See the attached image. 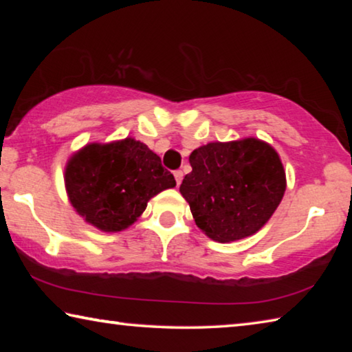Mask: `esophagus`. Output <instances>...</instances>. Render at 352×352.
I'll use <instances>...</instances> for the list:
<instances>
[{
  "mask_svg": "<svg viewBox=\"0 0 352 352\" xmlns=\"http://www.w3.org/2000/svg\"><path fill=\"white\" fill-rule=\"evenodd\" d=\"M174 177H175L177 184H180L182 180H183V172H182V170H175V172H174Z\"/></svg>",
  "mask_w": 352,
  "mask_h": 352,
  "instance_id": "1",
  "label": "esophagus"
}]
</instances>
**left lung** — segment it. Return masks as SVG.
Returning a JSON list of instances; mask_svg holds the SVG:
<instances>
[{
    "instance_id": "obj_1",
    "label": "left lung",
    "mask_w": 352,
    "mask_h": 352,
    "mask_svg": "<svg viewBox=\"0 0 352 352\" xmlns=\"http://www.w3.org/2000/svg\"><path fill=\"white\" fill-rule=\"evenodd\" d=\"M192 172L180 192L195 225L216 242H233L264 226L285 192L279 155L267 142L245 138L208 142L189 155Z\"/></svg>"
}]
</instances>
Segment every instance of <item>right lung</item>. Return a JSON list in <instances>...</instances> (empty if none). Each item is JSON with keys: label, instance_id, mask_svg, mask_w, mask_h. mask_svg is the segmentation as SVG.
Instances as JSON below:
<instances>
[{"label": "right lung", "instance_id": "right-lung-1", "mask_svg": "<svg viewBox=\"0 0 352 352\" xmlns=\"http://www.w3.org/2000/svg\"><path fill=\"white\" fill-rule=\"evenodd\" d=\"M68 199L85 222L105 233L129 228L153 195L175 186L162 158L133 138L91 142L68 160Z\"/></svg>", "mask_w": 352, "mask_h": 352}]
</instances>
